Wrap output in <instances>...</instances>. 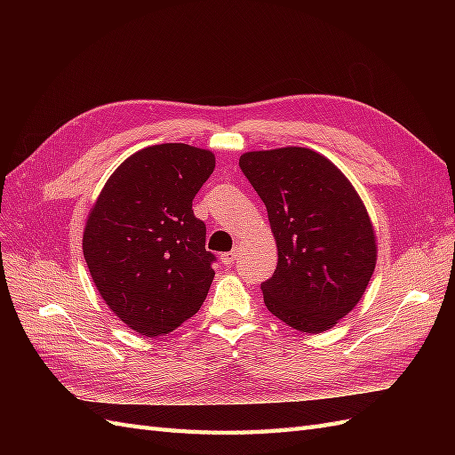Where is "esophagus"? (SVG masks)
<instances>
[{"instance_id":"obj_1","label":"esophagus","mask_w":455,"mask_h":455,"mask_svg":"<svg viewBox=\"0 0 455 455\" xmlns=\"http://www.w3.org/2000/svg\"><path fill=\"white\" fill-rule=\"evenodd\" d=\"M237 256H239V249H237V246H235V249H233L231 252H226V254H222V258H220V259H222V264H224V266H231L233 261L237 259Z\"/></svg>"}]
</instances>
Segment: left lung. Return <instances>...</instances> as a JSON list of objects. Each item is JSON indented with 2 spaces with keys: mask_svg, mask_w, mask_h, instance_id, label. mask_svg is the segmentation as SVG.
<instances>
[{
  "mask_svg": "<svg viewBox=\"0 0 455 455\" xmlns=\"http://www.w3.org/2000/svg\"><path fill=\"white\" fill-rule=\"evenodd\" d=\"M239 167L277 244V267L261 283L266 307L298 332H324L359 304L376 267V231L361 196L309 148L246 151Z\"/></svg>",
  "mask_w": 455,
  "mask_h": 455,
  "instance_id": "left-lung-1",
  "label": "left lung"
}]
</instances>
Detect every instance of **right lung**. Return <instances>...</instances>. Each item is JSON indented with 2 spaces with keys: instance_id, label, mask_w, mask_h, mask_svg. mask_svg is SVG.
<instances>
[{
  "instance_id": "obj_1",
  "label": "right lung",
  "mask_w": 455,
  "mask_h": 455,
  "mask_svg": "<svg viewBox=\"0 0 455 455\" xmlns=\"http://www.w3.org/2000/svg\"><path fill=\"white\" fill-rule=\"evenodd\" d=\"M214 167L209 149L148 146L119 164L91 206L84 256L92 283L140 336L172 332L209 294L214 256L191 203Z\"/></svg>"
}]
</instances>
